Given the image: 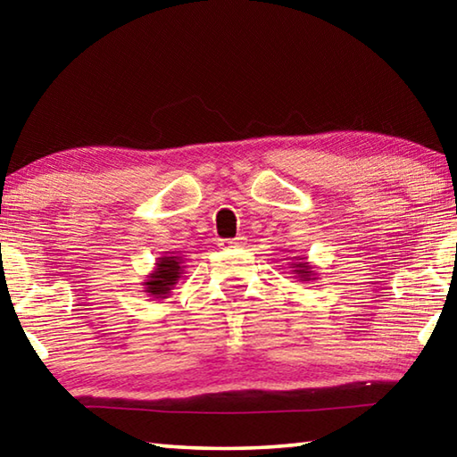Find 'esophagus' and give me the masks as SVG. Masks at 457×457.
Returning <instances> with one entry per match:
<instances>
[{"label": "esophagus", "mask_w": 457, "mask_h": 457, "mask_svg": "<svg viewBox=\"0 0 457 457\" xmlns=\"http://www.w3.org/2000/svg\"><path fill=\"white\" fill-rule=\"evenodd\" d=\"M244 236H237V237H234V239H221L220 242V247H237V245H242L244 244Z\"/></svg>", "instance_id": "esophagus-1"}]
</instances>
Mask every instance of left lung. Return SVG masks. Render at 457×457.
<instances>
[{
  "label": "left lung",
  "instance_id": "1",
  "mask_svg": "<svg viewBox=\"0 0 457 457\" xmlns=\"http://www.w3.org/2000/svg\"><path fill=\"white\" fill-rule=\"evenodd\" d=\"M290 268H294L292 272L296 274L303 282L316 280V272H314V268L311 266V262H306L304 258H300V256H298V262H292Z\"/></svg>",
  "mask_w": 457,
  "mask_h": 457
}]
</instances>
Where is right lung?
Segmentation results:
<instances>
[{"label": "right lung", "mask_w": 457, "mask_h": 457, "mask_svg": "<svg viewBox=\"0 0 457 457\" xmlns=\"http://www.w3.org/2000/svg\"><path fill=\"white\" fill-rule=\"evenodd\" d=\"M183 268V258L175 256V253L173 256L157 258V264H154L153 272L146 276V280L143 282V292L157 300L169 298V294L175 288V284L179 282Z\"/></svg>", "instance_id": "obj_1"}]
</instances>
